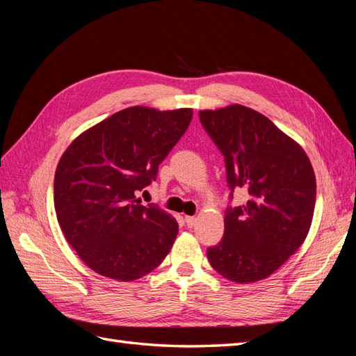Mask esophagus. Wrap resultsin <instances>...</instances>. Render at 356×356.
<instances>
[{
  "label": "esophagus",
  "mask_w": 356,
  "mask_h": 356,
  "mask_svg": "<svg viewBox=\"0 0 356 356\" xmlns=\"http://www.w3.org/2000/svg\"><path fill=\"white\" fill-rule=\"evenodd\" d=\"M196 221H197L196 217H186V224H187V227H190V229L196 224Z\"/></svg>",
  "instance_id": "esophagus-1"
}]
</instances>
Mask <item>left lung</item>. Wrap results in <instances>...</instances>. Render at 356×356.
<instances>
[{"label":"left lung","mask_w":356,"mask_h":356,"mask_svg":"<svg viewBox=\"0 0 356 356\" xmlns=\"http://www.w3.org/2000/svg\"><path fill=\"white\" fill-rule=\"evenodd\" d=\"M199 118L224 156L230 190L250 195L242 207L225 209L224 238L208 248V260L232 282L261 281L306 239L316 200L314 168L300 144L248 106L203 110Z\"/></svg>","instance_id":"1"}]
</instances>
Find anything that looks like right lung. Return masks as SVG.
I'll return each instance as SVG.
<instances>
[{
	"label": "right lung",
	"mask_w": 356,
	"mask_h": 356,
	"mask_svg": "<svg viewBox=\"0 0 356 356\" xmlns=\"http://www.w3.org/2000/svg\"><path fill=\"white\" fill-rule=\"evenodd\" d=\"M193 110L129 106L79 135L55 174V211L63 236L93 272L131 282L169 254L178 222L138 199L184 135Z\"/></svg>",
	"instance_id": "1"
}]
</instances>
